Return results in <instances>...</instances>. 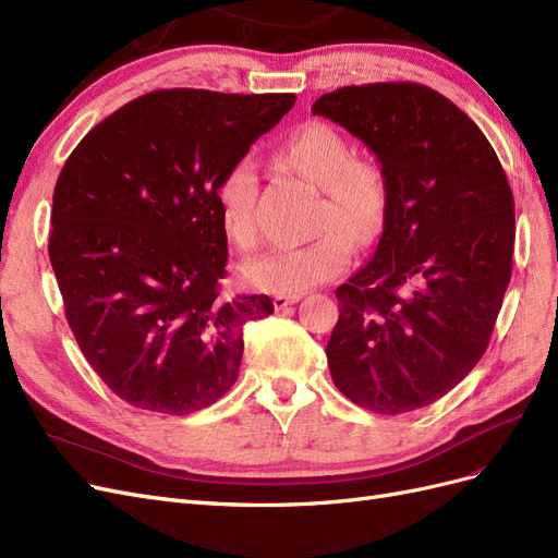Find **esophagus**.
I'll use <instances>...</instances> for the list:
<instances>
[{
	"label": "esophagus",
	"mask_w": 558,
	"mask_h": 558,
	"mask_svg": "<svg viewBox=\"0 0 558 558\" xmlns=\"http://www.w3.org/2000/svg\"><path fill=\"white\" fill-rule=\"evenodd\" d=\"M302 295H275V307L286 310L289 305H295Z\"/></svg>",
	"instance_id": "esophagus-1"
}]
</instances>
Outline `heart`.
Segmentation results:
<instances>
[{"instance_id": "heart-1", "label": "heart", "mask_w": 558, "mask_h": 558, "mask_svg": "<svg viewBox=\"0 0 558 558\" xmlns=\"http://www.w3.org/2000/svg\"><path fill=\"white\" fill-rule=\"evenodd\" d=\"M281 158L298 174L324 191L307 244L269 251L244 265V279L258 291L300 295L337 277L351 260V242L373 244L384 230L388 193L373 162L353 158V146L332 125L312 121L300 125L281 146ZM258 165L244 156L218 181V205L228 238L242 246L258 244Z\"/></svg>"}]
</instances>
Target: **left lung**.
Segmentation results:
<instances>
[{"mask_svg":"<svg viewBox=\"0 0 558 558\" xmlns=\"http://www.w3.org/2000/svg\"><path fill=\"white\" fill-rule=\"evenodd\" d=\"M326 116L381 165L388 209L375 256L335 291V386L365 410L426 408L468 377L512 277L514 197L494 146L421 83L320 95Z\"/></svg>","mask_w":558,"mask_h":558,"instance_id":"obj_1","label":"left lung"}]
</instances>
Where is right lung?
Segmentation results:
<instances>
[{"label":"right lung","mask_w":558,"mask_h":558,"mask_svg":"<svg viewBox=\"0 0 558 558\" xmlns=\"http://www.w3.org/2000/svg\"><path fill=\"white\" fill-rule=\"evenodd\" d=\"M295 95L154 90L97 123L53 191L48 256L83 356L132 408L191 414L238 381L267 295H221L218 181Z\"/></svg>","instance_id":"1"}]
</instances>
